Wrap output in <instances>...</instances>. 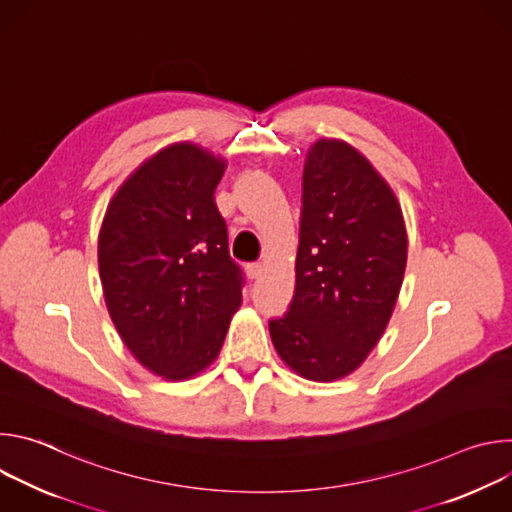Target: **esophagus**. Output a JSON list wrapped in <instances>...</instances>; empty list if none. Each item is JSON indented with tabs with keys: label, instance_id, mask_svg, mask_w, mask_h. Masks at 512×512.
I'll return each instance as SVG.
<instances>
[{
	"label": "esophagus",
	"instance_id": "1",
	"mask_svg": "<svg viewBox=\"0 0 512 512\" xmlns=\"http://www.w3.org/2000/svg\"><path fill=\"white\" fill-rule=\"evenodd\" d=\"M245 271H247L249 279H257L259 273H261V265H259V263H247V265H245Z\"/></svg>",
	"mask_w": 512,
	"mask_h": 512
}]
</instances>
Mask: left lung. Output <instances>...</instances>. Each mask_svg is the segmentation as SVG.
I'll list each match as a JSON object with an SVG mask.
<instances>
[{
	"label": "left lung",
	"instance_id": "1",
	"mask_svg": "<svg viewBox=\"0 0 512 512\" xmlns=\"http://www.w3.org/2000/svg\"><path fill=\"white\" fill-rule=\"evenodd\" d=\"M405 263L393 190L348 143L316 141L302 176L296 291L269 320L287 367L320 383L358 369L389 324Z\"/></svg>",
	"mask_w": 512,
	"mask_h": 512
}]
</instances>
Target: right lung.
<instances>
[{
  "mask_svg": "<svg viewBox=\"0 0 512 512\" xmlns=\"http://www.w3.org/2000/svg\"><path fill=\"white\" fill-rule=\"evenodd\" d=\"M227 164L176 143L141 164L109 202L99 273L109 316L145 369L180 381L218 356L241 306L214 190Z\"/></svg>",
  "mask_w": 512,
  "mask_h": 512,
  "instance_id": "1",
  "label": "right lung"
}]
</instances>
